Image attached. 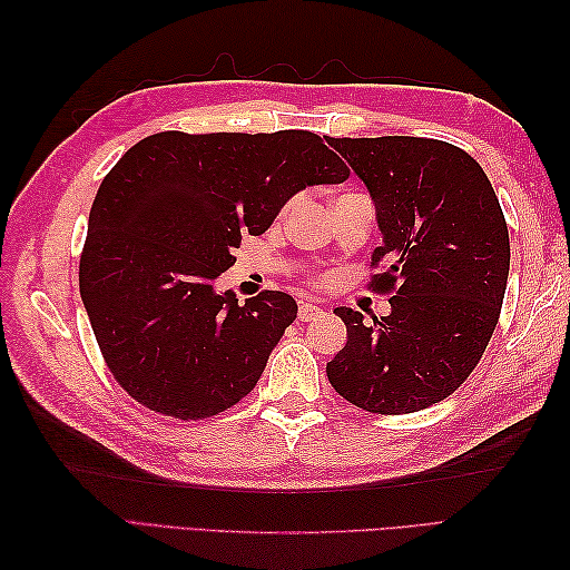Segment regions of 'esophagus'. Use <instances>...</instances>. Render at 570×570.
Masks as SVG:
<instances>
[{"label": "esophagus", "mask_w": 570, "mask_h": 570, "mask_svg": "<svg viewBox=\"0 0 570 570\" xmlns=\"http://www.w3.org/2000/svg\"><path fill=\"white\" fill-rule=\"evenodd\" d=\"M318 313H321V306L308 304V301H301V306H298V321H311V318H316Z\"/></svg>", "instance_id": "1"}]
</instances>
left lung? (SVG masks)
I'll list each match as a JSON object with an SVG mask.
<instances>
[{"label": "left lung", "instance_id": "8db88e82", "mask_svg": "<svg viewBox=\"0 0 570 570\" xmlns=\"http://www.w3.org/2000/svg\"><path fill=\"white\" fill-rule=\"evenodd\" d=\"M377 208L382 247L372 292L392 313L362 323L335 308L347 343L325 372L333 390L372 414L443 402L478 367L498 328L510 276V233L482 166L423 137L328 139Z\"/></svg>", "mask_w": 570, "mask_h": 570}]
</instances>
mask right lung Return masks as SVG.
Listing matches in <instances>:
<instances>
[{
	"instance_id": "right-lung-1",
	"label": "right lung",
	"mask_w": 570,
	"mask_h": 570,
	"mask_svg": "<svg viewBox=\"0 0 570 570\" xmlns=\"http://www.w3.org/2000/svg\"><path fill=\"white\" fill-rule=\"evenodd\" d=\"M347 176L306 129L159 131L135 144L102 178L80 254V298L119 386L180 421L247 396L298 306L284 292L239 301L215 278L298 190Z\"/></svg>"
}]
</instances>
